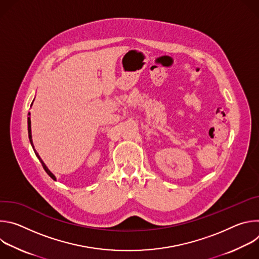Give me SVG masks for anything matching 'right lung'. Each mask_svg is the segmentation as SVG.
I'll use <instances>...</instances> for the list:
<instances>
[{
  "label": "right lung",
  "instance_id": "right-lung-1",
  "mask_svg": "<svg viewBox=\"0 0 259 259\" xmlns=\"http://www.w3.org/2000/svg\"><path fill=\"white\" fill-rule=\"evenodd\" d=\"M28 116H30V114L28 113ZM27 129H28V138H29V141H30V144H31V146H32V149H33V151H34V154H35V156L38 157V159L40 160V162H41V164H42V166H43V168L45 169V171L47 172V174L53 179V180H56V177L53 175V173H51V171L47 168V166L45 165V163L43 162V160L40 158V156H39V154L35 152V150H34V147H33V143H32V139H31V129H30V118L28 117L27 118Z\"/></svg>",
  "mask_w": 259,
  "mask_h": 259
}]
</instances>
